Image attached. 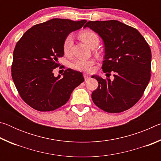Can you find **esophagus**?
Instances as JSON below:
<instances>
[{"mask_svg":"<svg viewBox=\"0 0 161 161\" xmlns=\"http://www.w3.org/2000/svg\"><path fill=\"white\" fill-rule=\"evenodd\" d=\"M84 80H87L90 78V76H89L88 73H84Z\"/></svg>","mask_w":161,"mask_h":161,"instance_id":"obj_1","label":"esophagus"}]
</instances>
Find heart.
<instances>
[{"mask_svg": "<svg viewBox=\"0 0 161 161\" xmlns=\"http://www.w3.org/2000/svg\"><path fill=\"white\" fill-rule=\"evenodd\" d=\"M80 37L83 42L90 48L94 45H99V38L94 32L89 31H84L80 34ZM72 44L73 37L72 35H69L65 38L63 42V51L65 54H69L70 53ZM94 63V61L93 59H79L73 62L72 67L74 69L80 71H90Z\"/></svg>", "mask_w": 161, "mask_h": 161, "instance_id": "heart-1", "label": "heart"}]
</instances>
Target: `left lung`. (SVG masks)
<instances>
[{
  "instance_id": "8db88e82",
  "label": "left lung",
  "mask_w": 161,
  "mask_h": 161,
  "mask_svg": "<svg viewBox=\"0 0 161 161\" xmlns=\"http://www.w3.org/2000/svg\"><path fill=\"white\" fill-rule=\"evenodd\" d=\"M86 27L102 39V69L107 74L112 72L114 77L111 81L92 76L99 82L92 100L109 113L129 109L141 99L151 79V48L137 30L118 20L89 21L84 28Z\"/></svg>"
}]
</instances>
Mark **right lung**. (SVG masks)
Here are the masks:
<instances>
[{
  "instance_id": "add662e5",
  "label": "right lung",
  "mask_w": 161,
  "mask_h": 161,
  "mask_svg": "<svg viewBox=\"0 0 161 161\" xmlns=\"http://www.w3.org/2000/svg\"><path fill=\"white\" fill-rule=\"evenodd\" d=\"M86 20L53 18L32 26L13 51L12 78L24 102L37 111H50L65 104L84 81L82 73L67 69L55 77L53 70L64 55L63 42Z\"/></svg>"
}]
</instances>
